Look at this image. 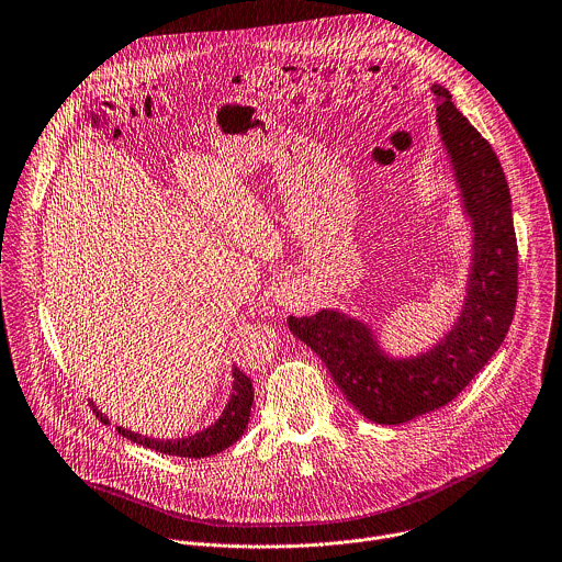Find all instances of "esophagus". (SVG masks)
I'll return each instance as SVG.
<instances>
[{
  "label": "esophagus",
  "instance_id": "34e87169",
  "mask_svg": "<svg viewBox=\"0 0 562 562\" xmlns=\"http://www.w3.org/2000/svg\"><path fill=\"white\" fill-rule=\"evenodd\" d=\"M293 293H295L293 284H284V286L278 291V302H280V304H289L291 297H293Z\"/></svg>",
  "mask_w": 562,
  "mask_h": 562
}]
</instances>
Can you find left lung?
<instances>
[{"label": "left lung", "mask_w": 562, "mask_h": 562, "mask_svg": "<svg viewBox=\"0 0 562 562\" xmlns=\"http://www.w3.org/2000/svg\"><path fill=\"white\" fill-rule=\"evenodd\" d=\"M434 93L440 100L438 126L475 227V265L458 326L431 352L394 361L376 348L366 324L344 313L289 317L293 335L322 357L346 398L379 425H401L451 403L504 344L519 293V249L504 168L451 93L440 85Z\"/></svg>", "instance_id": "left-lung-1"}]
</instances>
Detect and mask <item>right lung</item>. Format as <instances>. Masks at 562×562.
Here are the masks:
<instances>
[{
    "label": "right lung",
    "instance_id": "obj_1",
    "mask_svg": "<svg viewBox=\"0 0 562 562\" xmlns=\"http://www.w3.org/2000/svg\"><path fill=\"white\" fill-rule=\"evenodd\" d=\"M251 403H254V390H251V379L247 374H243L238 368H234V390H232V398L229 405L225 407L223 416L205 431L183 438V440H150L144 438L139 434L126 431L122 427H115L117 434H122L126 440H133L135 445L148 447L153 451L166 453V456H179V458H207L214 456L218 451H225L227 447H232L245 431L247 423H249V412H251ZM91 409L95 414V418H100V423H109L106 416H102V412H98L91 403Z\"/></svg>",
    "mask_w": 562,
    "mask_h": 562
}]
</instances>
